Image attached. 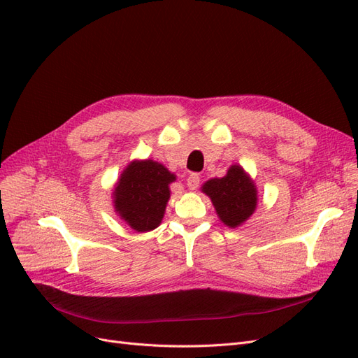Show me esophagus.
I'll use <instances>...</instances> for the list:
<instances>
[{
  "label": "esophagus",
  "mask_w": 358,
  "mask_h": 358,
  "mask_svg": "<svg viewBox=\"0 0 358 358\" xmlns=\"http://www.w3.org/2000/svg\"><path fill=\"white\" fill-rule=\"evenodd\" d=\"M199 183H200L199 175H196V173H191V175H189L188 179H187V187H188V189H189V191L197 189V188H199Z\"/></svg>",
  "instance_id": "obj_1"
}]
</instances>
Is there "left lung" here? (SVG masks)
I'll use <instances>...</instances> for the list:
<instances>
[{
	"instance_id": "left-lung-1",
	"label": "left lung",
	"mask_w": 358,
	"mask_h": 358,
	"mask_svg": "<svg viewBox=\"0 0 358 358\" xmlns=\"http://www.w3.org/2000/svg\"><path fill=\"white\" fill-rule=\"evenodd\" d=\"M201 192L210 199L220 221L230 229L241 227L257 209V187L239 164L230 166L225 176L204 182Z\"/></svg>"
}]
</instances>
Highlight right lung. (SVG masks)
Listing matches in <instances>:
<instances>
[{
  "mask_svg": "<svg viewBox=\"0 0 358 358\" xmlns=\"http://www.w3.org/2000/svg\"><path fill=\"white\" fill-rule=\"evenodd\" d=\"M176 175L154 159H133L115 183V213L137 233L155 230L164 218Z\"/></svg>",
  "mask_w": 358,
  "mask_h": 358,
  "instance_id": "obj_1",
  "label": "right lung"
}]
</instances>
